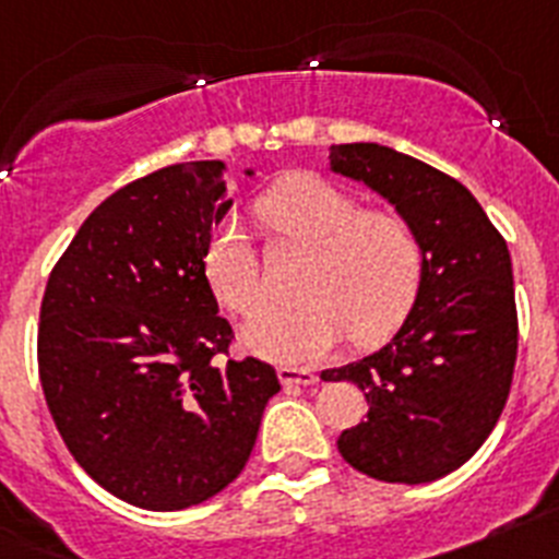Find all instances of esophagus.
<instances>
[{
	"label": "esophagus",
	"instance_id": "1",
	"mask_svg": "<svg viewBox=\"0 0 559 559\" xmlns=\"http://www.w3.org/2000/svg\"><path fill=\"white\" fill-rule=\"evenodd\" d=\"M280 380L283 386H313L319 383V374L310 372V369H296V367H280Z\"/></svg>",
	"mask_w": 559,
	"mask_h": 559
}]
</instances>
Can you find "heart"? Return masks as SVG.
<instances>
[{
	"mask_svg": "<svg viewBox=\"0 0 559 559\" xmlns=\"http://www.w3.org/2000/svg\"><path fill=\"white\" fill-rule=\"evenodd\" d=\"M276 243L310 251L299 280L305 302L271 308L243 330V344L276 364H310L349 333L358 347L392 338L414 310L426 280V246L417 226L394 210H367L333 181L296 173L257 201ZM204 276L221 305L254 316L263 305L260 257L237 221L206 240Z\"/></svg>",
	"mask_w": 559,
	"mask_h": 559,
	"instance_id": "1",
	"label": "heart"
}]
</instances>
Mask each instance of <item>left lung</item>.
<instances>
[{
	"label": "left lung",
	"instance_id": "8db88e82",
	"mask_svg": "<svg viewBox=\"0 0 559 559\" xmlns=\"http://www.w3.org/2000/svg\"><path fill=\"white\" fill-rule=\"evenodd\" d=\"M330 165L364 181L417 226L423 290L386 347L324 380L364 392V423L338 437L344 462L389 484H426L462 467L490 437L518 358L512 260L471 190L374 142L333 145Z\"/></svg>",
	"mask_w": 559,
	"mask_h": 559
}]
</instances>
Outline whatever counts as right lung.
<instances>
[{
	"instance_id": "right-lung-1",
	"label": "right lung",
	"mask_w": 559,
	"mask_h": 559,
	"mask_svg": "<svg viewBox=\"0 0 559 559\" xmlns=\"http://www.w3.org/2000/svg\"><path fill=\"white\" fill-rule=\"evenodd\" d=\"M231 206L224 162H181L97 206L47 280L38 378L61 439L103 490L173 512L235 481L271 364L229 358L231 324L204 276Z\"/></svg>"
}]
</instances>
